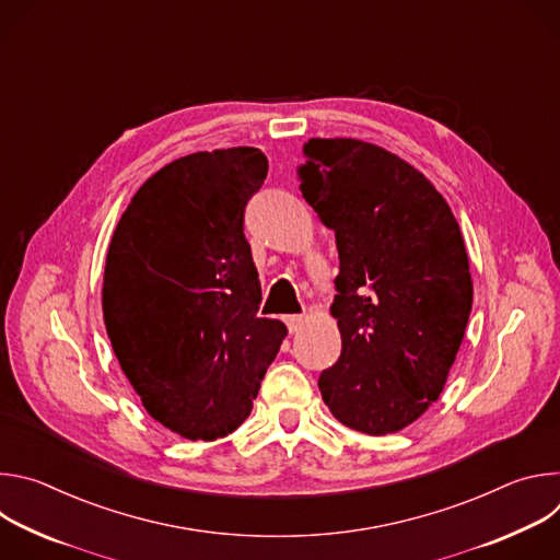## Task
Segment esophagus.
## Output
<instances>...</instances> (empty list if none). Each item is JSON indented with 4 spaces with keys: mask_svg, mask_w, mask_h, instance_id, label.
Masks as SVG:
<instances>
[{
    "mask_svg": "<svg viewBox=\"0 0 560 560\" xmlns=\"http://www.w3.org/2000/svg\"><path fill=\"white\" fill-rule=\"evenodd\" d=\"M283 322H285V326H288L290 332H296V330L303 326L305 316H303V314H288V316H283Z\"/></svg>",
    "mask_w": 560,
    "mask_h": 560,
    "instance_id": "esophagus-1",
    "label": "esophagus"
}]
</instances>
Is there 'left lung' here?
Returning a JSON list of instances; mask_svg holds the SVG:
<instances>
[{"instance_id": "left-lung-1", "label": "left lung", "mask_w": 560, "mask_h": 560, "mask_svg": "<svg viewBox=\"0 0 560 560\" xmlns=\"http://www.w3.org/2000/svg\"><path fill=\"white\" fill-rule=\"evenodd\" d=\"M303 199L337 236L332 314L341 357L318 376L330 412L372 436L404 430L434 404L471 312L458 223L404 159L359 139H310Z\"/></svg>"}]
</instances>
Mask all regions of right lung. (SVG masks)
<instances>
[{
  "mask_svg": "<svg viewBox=\"0 0 560 560\" xmlns=\"http://www.w3.org/2000/svg\"><path fill=\"white\" fill-rule=\"evenodd\" d=\"M268 175L259 148L195 152L154 173L106 257L104 322L152 419L214 441L246 421L288 335L259 316L244 212Z\"/></svg>",
  "mask_w": 560,
  "mask_h": 560,
  "instance_id": "obj_1",
  "label": "right lung"
}]
</instances>
